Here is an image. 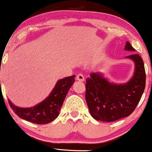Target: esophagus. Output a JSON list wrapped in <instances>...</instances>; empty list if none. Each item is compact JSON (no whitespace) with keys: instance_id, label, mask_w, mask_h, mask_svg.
Returning <instances> with one entry per match:
<instances>
[{"instance_id":"obj_1","label":"esophagus","mask_w":152,"mask_h":152,"mask_svg":"<svg viewBox=\"0 0 152 152\" xmlns=\"http://www.w3.org/2000/svg\"><path fill=\"white\" fill-rule=\"evenodd\" d=\"M76 80L78 81H84V76H83V75L81 74H78L77 76H76Z\"/></svg>"}]
</instances>
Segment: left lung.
Returning <instances> with one entry per match:
<instances>
[{"label":"left lung","instance_id":"8db88e82","mask_svg":"<svg viewBox=\"0 0 152 152\" xmlns=\"http://www.w3.org/2000/svg\"><path fill=\"white\" fill-rule=\"evenodd\" d=\"M125 50L135 51L127 41ZM133 61L134 72L129 81L116 83L102 73H91L86 80V101L92 117L105 122L116 121L129 116L134 111L146 85L144 61L138 54L125 57Z\"/></svg>","mask_w":152,"mask_h":152}]
</instances>
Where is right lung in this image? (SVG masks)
Segmentation results:
<instances>
[{
	"label": "right lung",
	"instance_id": "1",
	"mask_svg": "<svg viewBox=\"0 0 152 152\" xmlns=\"http://www.w3.org/2000/svg\"><path fill=\"white\" fill-rule=\"evenodd\" d=\"M75 75L59 79L48 97L33 107L22 108L15 106L8 99L10 106L20 118L37 124L53 121L59 115L68 91L74 83Z\"/></svg>",
	"mask_w": 152,
	"mask_h": 152
}]
</instances>
